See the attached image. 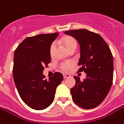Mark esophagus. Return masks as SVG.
I'll return each mask as SVG.
<instances>
[{
    "instance_id": "obj_1",
    "label": "esophagus",
    "mask_w": 124,
    "mask_h": 124,
    "mask_svg": "<svg viewBox=\"0 0 124 124\" xmlns=\"http://www.w3.org/2000/svg\"><path fill=\"white\" fill-rule=\"evenodd\" d=\"M63 76H64V78H67L70 77V75H68V74H64V75H63Z\"/></svg>"
}]
</instances>
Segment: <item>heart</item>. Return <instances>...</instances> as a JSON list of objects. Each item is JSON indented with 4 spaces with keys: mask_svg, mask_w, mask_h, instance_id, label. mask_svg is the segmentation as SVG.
<instances>
[{
    "mask_svg": "<svg viewBox=\"0 0 124 124\" xmlns=\"http://www.w3.org/2000/svg\"><path fill=\"white\" fill-rule=\"evenodd\" d=\"M60 42L62 43L63 46L66 47V49L68 51L71 50V49H76L77 46V42L75 39H74L72 37H69V36L62 37L60 39ZM54 49H55V44H54V43H53L50 47V54L51 55L54 53ZM71 64L70 62H65V63H62L60 65V68L62 70L66 71L71 67Z\"/></svg>",
    "mask_w": 124,
    "mask_h": 124,
    "instance_id": "obj_1",
    "label": "heart"
}]
</instances>
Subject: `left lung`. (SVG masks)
Returning a JSON list of instances; mask_svg holds the SVG:
<instances>
[{"mask_svg": "<svg viewBox=\"0 0 124 124\" xmlns=\"http://www.w3.org/2000/svg\"><path fill=\"white\" fill-rule=\"evenodd\" d=\"M64 33L77 40L80 48L78 71L86 73L83 81L75 76L71 89L74 102L85 109L102 103L109 91L113 79V58L109 47L97 33L84 29L66 31Z\"/></svg>", "mask_w": 124, "mask_h": 124, "instance_id": "left-lung-1", "label": "left lung"}]
</instances>
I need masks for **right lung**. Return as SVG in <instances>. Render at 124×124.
<instances>
[{
  "mask_svg": "<svg viewBox=\"0 0 124 124\" xmlns=\"http://www.w3.org/2000/svg\"><path fill=\"white\" fill-rule=\"evenodd\" d=\"M58 33L40 34L27 37L14 53L13 76L23 102L30 108L42 110L50 106L56 89L64 77L56 72L49 80L43 75L51 62L50 47Z\"/></svg>",
  "mask_w": 124,
  "mask_h": 124,
  "instance_id": "add662e5",
  "label": "right lung"
}]
</instances>
